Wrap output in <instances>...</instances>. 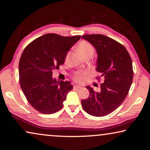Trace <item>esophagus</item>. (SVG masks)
<instances>
[{"mask_svg": "<svg viewBox=\"0 0 150 150\" xmlns=\"http://www.w3.org/2000/svg\"><path fill=\"white\" fill-rule=\"evenodd\" d=\"M73 88H74V89H80V88H81V87L78 85H75L74 87H73Z\"/></svg>", "mask_w": 150, "mask_h": 150, "instance_id": "obj_1", "label": "esophagus"}]
</instances>
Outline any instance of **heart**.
Segmentation results:
<instances>
[{
  "label": "heart",
  "mask_w": 150,
  "mask_h": 150,
  "mask_svg": "<svg viewBox=\"0 0 150 150\" xmlns=\"http://www.w3.org/2000/svg\"><path fill=\"white\" fill-rule=\"evenodd\" d=\"M78 50L83 57L87 56L89 54H93L94 47L89 42L87 41H82L78 45ZM89 73L87 71H84L75 72L73 75V79L75 82L78 83H83L87 79Z\"/></svg>",
  "instance_id": "heart-1"
}]
</instances>
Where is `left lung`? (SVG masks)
Segmentation results:
<instances>
[{
  "label": "left lung",
  "mask_w": 150,
  "mask_h": 150,
  "mask_svg": "<svg viewBox=\"0 0 150 150\" xmlns=\"http://www.w3.org/2000/svg\"><path fill=\"white\" fill-rule=\"evenodd\" d=\"M82 38L95 47L98 54L96 70L105 80L99 92L86 87L89 96L81 100V105L90 115H108L122 103L130 90L134 75L130 55L122 44L106 35L87 34ZM100 77L96 79L99 80Z\"/></svg>",
  "instance_id": "left-lung-1"
}]
</instances>
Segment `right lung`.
<instances>
[{
	"mask_svg": "<svg viewBox=\"0 0 150 150\" xmlns=\"http://www.w3.org/2000/svg\"><path fill=\"white\" fill-rule=\"evenodd\" d=\"M81 35L62 36L46 34L27 45L19 62L20 84L33 108L44 115L59 111L66 96L73 89L69 81H57L52 71L65 62L69 49Z\"/></svg>",
	"mask_w": 150,
	"mask_h": 150,
	"instance_id": "1",
	"label": "right lung"
}]
</instances>
